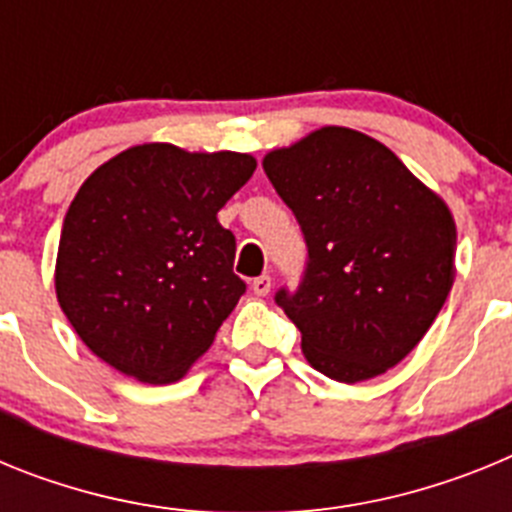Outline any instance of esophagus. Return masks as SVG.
Instances as JSON below:
<instances>
[{
	"label": "esophagus",
	"instance_id": "34e87169",
	"mask_svg": "<svg viewBox=\"0 0 512 512\" xmlns=\"http://www.w3.org/2000/svg\"><path fill=\"white\" fill-rule=\"evenodd\" d=\"M251 289H253V295H256V297L269 295V292H271V277H269V274H261V277L253 279Z\"/></svg>",
	"mask_w": 512,
	"mask_h": 512
}]
</instances>
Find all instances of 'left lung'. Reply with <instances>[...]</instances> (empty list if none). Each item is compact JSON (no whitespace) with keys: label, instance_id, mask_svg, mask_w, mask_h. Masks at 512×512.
Instances as JSON below:
<instances>
[{"label":"left lung","instance_id":"1","mask_svg":"<svg viewBox=\"0 0 512 512\" xmlns=\"http://www.w3.org/2000/svg\"><path fill=\"white\" fill-rule=\"evenodd\" d=\"M264 171L307 241L295 295L277 292L312 369L374 379L428 333L456 277V223L390 148L325 125L264 156Z\"/></svg>","mask_w":512,"mask_h":512}]
</instances>
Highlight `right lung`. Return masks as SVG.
Returning a JSON list of instances; mask_svg holds the SVG:
<instances>
[{"label":"right lung","mask_w":512,"mask_h":512,"mask_svg":"<svg viewBox=\"0 0 512 512\" xmlns=\"http://www.w3.org/2000/svg\"><path fill=\"white\" fill-rule=\"evenodd\" d=\"M248 153L143 143L89 174L63 220L56 297L76 336L117 372L179 382L246 284L217 212L251 179Z\"/></svg>","instance_id":"1"}]
</instances>
